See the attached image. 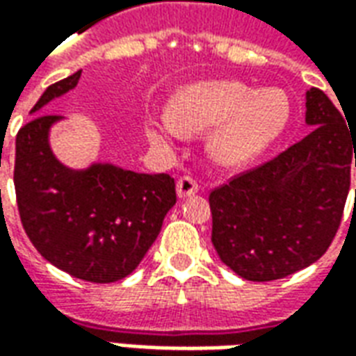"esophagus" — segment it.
I'll return each mask as SVG.
<instances>
[{
  "label": "esophagus",
  "mask_w": 356,
  "mask_h": 356,
  "mask_svg": "<svg viewBox=\"0 0 356 356\" xmlns=\"http://www.w3.org/2000/svg\"><path fill=\"white\" fill-rule=\"evenodd\" d=\"M198 183L194 181L193 177H188V175H185V177H181L177 181V196L179 198H188V196H193V194L198 193Z\"/></svg>",
  "instance_id": "obj_1"
}]
</instances>
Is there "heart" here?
<instances>
[{
    "instance_id": "obj_1",
    "label": "heart",
    "mask_w": 356,
    "mask_h": 356,
    "mask_svg": "<svg viewBox=\"0 0 356 356\" xmlns=\"http://www.w3.org/2000/svg\"><path fill=\"white\" fill-rule=\"evenodd\" d=\"M291 106L282 89H254L244 81L208 80L173 95L170 114L147 118L145 133L154 145L177 137L208 135L209 158L225 170H240L282 137Z\"/></svg>"
}]
</instances>
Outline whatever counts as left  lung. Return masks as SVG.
I'll use <instances>...</instances> for the list:
<instances>
[{"mask_svg": "<svg viewBox=\"0 0 356 356\" xmlns=\"http://www.w3.org/2000/svg\"><path fill=\"white\" fill-rule=\"evenodd\" d=\"M305 108L313 127L305 139L209 194L213 248L246 280H278L313 265L343 216L356 139L324 91L309 89Z\"/></svg>", "mask_w": 356, "mask_h": 356, "instance_id": "left-lung-1", "label": "left lung"}]
</instances>
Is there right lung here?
<instances>
[{
	"label": "right lung",
	"instance_id": "obj_1",
	"mask_svg": "<svg viewBox=\"0 0 356 356\" xmlns=\"http://www.w3.org/2000/svg\"><path fill=\"white\" fill-rule=\"evenodd\" d=\"M81 70L53 83L17 135L15 191L22 227L35 250L68 275L108 284L131 275L160 234L175 196L168 173L147 175L110 162L72 170L51 148L63 116L42 108L72 91Z\"/></svg>",
	"mask_w": 356,
	"mask_h": 356
}]
</instances>
